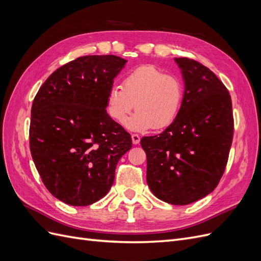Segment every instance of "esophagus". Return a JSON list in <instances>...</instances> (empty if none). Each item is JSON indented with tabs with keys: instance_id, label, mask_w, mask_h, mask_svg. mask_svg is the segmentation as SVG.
Masks as SVG:
<instances>
[{
	"instance_id": "1",
	"label": "esophagus",
	"mask_w": 261,
	"mask_h": 261,
	"mask_svg": "<svg viewBox=\"0 0 261 261\" xmlns=\"http://www.w3.org/2000/svg\"><path fill=\"white\" fill-rule=\"evenodd\" d=\"M132 140H133L134 145H138L140 143V137H139V135H137V134H133Z\"/></svg>"
}]
</instances>
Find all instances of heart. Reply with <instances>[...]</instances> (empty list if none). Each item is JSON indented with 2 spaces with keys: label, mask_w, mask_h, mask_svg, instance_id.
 I'll return each instance as SVG.
<instances>
[{
  "label": "heart",
  "mask_w": 261,
  "mask_h": 261,
  "mask_svg": "<svg viewBox=\"0 0 261 261\" xmlns=\"http://www.w3.org/2000/svg\"><path fill=\"white\" fill-rule=\"evenodd\" d=\"M184 83L154 65H144L125 75L122 86L113 85L107 96V110L113 120L124 124L134 109L137 112L127 123L130 130L168 127L183 107Z\"/></svg>",
  "instance_id": "b5f03b06"
}]
</instances>
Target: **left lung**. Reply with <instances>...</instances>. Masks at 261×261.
Returning a JSON list of instances; mask_svg holds the SVG:
<instances>
[{"instance_id":"left-lung-1","label":"left lung","mask_w":261,"mask_h":261,"mask_svg":"<svg viewBox=\"0 0 261 261\" xmlns=\"http://www.w3.org/2000/svg\"><path fill=\"white\" fill-rule=\"evenodd\" d=\"M185 96L176 120L160 135L143 137L147 183L165 202L184 206L217 187L232 145V101L211 70L187 58H175Z\"/></svg>"}]
</instances>
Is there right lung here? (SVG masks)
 Here are the masks:
<instances>
[{"mask_svg": "<svg viewBox=\"0 0 261 261\" xmlns=\"http://www.w3.org/2000/svg\"><path fill=\"white\" fill-rule=\"evenodd\" d=\"M126 60L86 55L61 66L31 108L30 151L48 191L70 206L100 200L113 185L132 137L107 113V96Z\"/></svg>", "mask_w": 261, "mask_h": 261, "instance_id": "right-lung-1", "label": "right lung"}]
</instances>
